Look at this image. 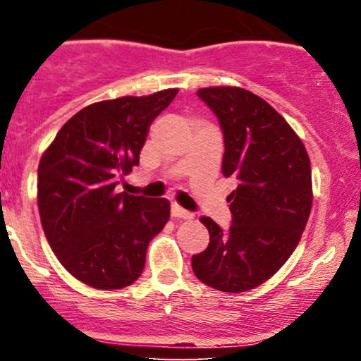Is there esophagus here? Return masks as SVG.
I'll list each match as a JSON object with an SVG mask.
<instances>
[{"label": "esophagus", "mask_w": 361, "mask_h": 361, "mask_svg": "<svg viewBox=\"0 0 361 361\" xmlns=\"http://www.w3.org/2000/svg\"><path fill=\"white\" fill-rule=\"evenodd\" d=\"M171 215L176 219H193L192 212H188V210H185L183 207H180L178 204L171 205Z\"/></svg>", "instance_id": "34e87169"}]
</instances>
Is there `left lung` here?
Returning a JSON list of instances; mask_svg holds the SVG:
<instances>
[{"label": "left lung", "instance_id": "1", "mask_svg": "<svg viewBox=\"0 0 361 361\" xmlns=\"http://www.w3.org/2000/svg\"><path fill=\"white\" fill-rule=\"evenodd\" d=\"M224 134L222 175L238 188L227 197L233 224L210 217L205 251L193 255L195 276L221 292H246L271 279L299 244L312 207L310 161L287 120L251 91L202 88Z\"/></svg>", "mask_w": 361, "mask_h": 361}]
</instances>
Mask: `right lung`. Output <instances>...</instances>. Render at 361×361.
Wrapping results in <instances>:
<instances>
[{
  "label": "right lung",
  "mask_w": 361,
  "mask_h": 361,
  "mask_svg": "<svg viewBox=\"0 0 361 361\" xmlns=\"http://www.w3.org/2000/svg\"><path fill=\"white\" fill-rule=\"evenodd\" d=\"M178 90L98 102L62 126L39 164L37 204L54 255L74 279L117 290L139 279L151 239L169 219L166 198L117 193L139 164L147 132Z\"/></svg>",
  "instance_id": "1"
}]
</instances>
